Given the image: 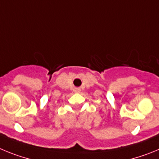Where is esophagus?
<instances>
[{
  "instance_id": "34e87169",
  "label": "esophagus",
  "mask_w": 159,
  "mask_h": 159,
  "mask_svg": "<svg viewBox=\"0 0 159 159\" xmlns=\"http://www.w3.org/2000/svg\"><path fill=\"white\" fill-rule=\"evenodd\" d=\"M75 92H80V88H76V89L75 90Z\"/></svg>"
}]
</instances>
